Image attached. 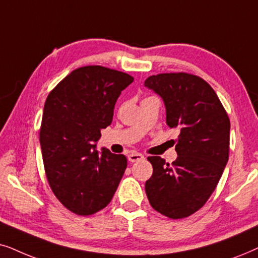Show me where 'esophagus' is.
Instances as JSON below:
<instances>
[{
  "mask_svg": "<svg viewBox=\"0 0 258 258\" xmlns=\"http://www.w3.org/2000/svg\"><path fill=\"white\" fill-rule=\"evenodd\" d=\"M144 159V156L142 153H138V152H132L128 154V160L131 161V163H135V161H140Z\"/></svg>",
  "mask_w": 258,
  "mask_h": 258,
  "instance_id": "34e87169",
  "label": "esophagus"
}]
</instances>
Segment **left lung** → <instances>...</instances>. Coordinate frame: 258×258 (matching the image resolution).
I'll return each mask as SVG.
<instances>
[{"label": "left lung", "instance_id": "left-lung-1", "mask_svg": "<svg viewBox=\"0 0 258 258\" xmlns=\"http://www.w3.org/2000/svg\"><path fill=\"white\" fill-rule=\"evenodd\" d=\"M144 86L163 99L167 126L179 131L172 164L147 158L153 173L146 196L161 215L187 217L207 203L221 179L229 159L230 120L211 86L196 75H152Z\"/></svg>", "mask_w": 258, "mask_h": 258}]
</instances>
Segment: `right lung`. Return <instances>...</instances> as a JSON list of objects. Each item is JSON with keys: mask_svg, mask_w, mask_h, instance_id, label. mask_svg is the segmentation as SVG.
Returning a JSON list of instances; mask_svg holds the SVG:
<instances>
[{"mask_svg": "<svg viewBox=\"0 0 258 258\" xmlns=\"http://www.w3.org/2000/svg\"><path fill=\"white\" fill-rule=\"evenodd\" d=\"M131 75L101 66L78 68L48 95L40 130L51 190L68 210L87 216L107 207L127 166L123 154L97 149Z\"/></svg>", "mask_w": 258, "mask_h": 258, "instance_id": "obj_1", "label": "right lung"}]
</instances>
